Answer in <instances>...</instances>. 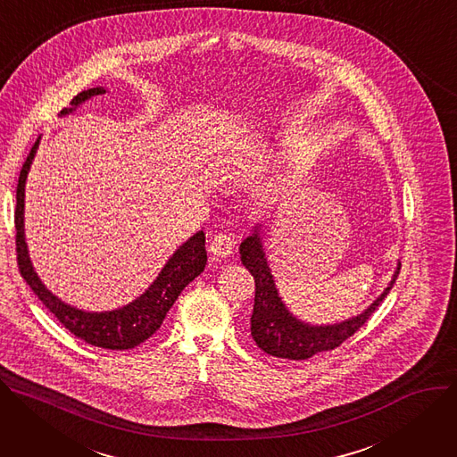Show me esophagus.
Returning <instances> with one entry per match:
<instances>
[{
	"label": "esophagus",
	"instance_id": "34e87169",
	"mask_svg": "<svg viewBox=\"0 0 457 457\" xmlns=\"http://www.w3.org/2000/svg\"><path fill=\"white\" fill-rule=\"evenodd\" d=\"M232 248H234V241L228 234H218L212 237L209 252L212 254L214 260H225L232 254Z\"/></svg>",
	"mask_w": 457,
	"mask_h": 457
}]
</instances>
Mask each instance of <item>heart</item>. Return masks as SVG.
<instances>
[{
	"label": "heart",
	"instance_id": "b5f03b06",
	"mask_svg": "<svg viewBox=\"0 0 457 457\" xmlns=\"http://www.w3.org/2000/svg\"><path fill=\"white\" fill-rule=\"evenodd\" d=\"M314 160V146L307 141H301L292 146L285 158V165L274 170L270 176L262 179L256 187V197L263 205H276V203L288 197L307 176Z\"/></svg>",
	"mask_w": 457,
	"mask_h": 457
}]
</instances>
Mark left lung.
Listing matches in <instances>:
<instances>
[{"label": "left lung", "mask_w": 457, "mask_h": 457, "mask_svg": "<svg viewBox=\"0 0 457 457\" xmlns=\"http://www.w3.org/2000/svg\"><path fill=\"white\" fill-rule=\"evenodd\" d=\"M263 225H256L250 236H246L239 245L241 263L248 272L254 276L256 295H254V311L250 318V334L256 345L281 360H309L320 352L332 350L348 339L353 332L360 330L372 312L379 307V303L386 297L394 287L401 263H397L390 283L386 288L374 299V303L358 316L348 318L332 325H311L297 320L283 303L274 276L269 267L263 243Z\"/></svg>", "instance_id": "obj_1"}]
</instances>
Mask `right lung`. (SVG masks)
<instances>
[{"label":"right lung","instance_id":"1","mask_svg":"<svg viewBox=\"0 0 457 457\" xmlns=\"http://www.w3.org/2000/svg\"><path fill=\"white\" fill-rule=\"evenodd\" d=\"M105 92L107 90L104 87H94L79 92L71 101V107L63 109L60 116L72 114L87 99ZM39 139L41 136L34 143L30 154L27 156V162L23 163L16 188L14 223L20 272L27 285L41 299L43 305L76 337L83 339L88 345L109 350L134 348L162 327L167 312L174 305V301L178 299L181 290L205 269V234L199 230L192 237H188L181 246H178L174 254L165 263V267L162 269V272L158 274V278L152 281V285L139 297L132 299L129 305L104 312H88L69 305V303L62 301L56 294H53L43 285V281L32 267L25 241V183L32 160L36 156V150L39 146Z\"/></svg>","mask_w":457,"mask_h":457}]
</instances>
